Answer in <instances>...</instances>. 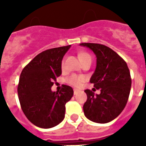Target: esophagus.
<instances>
[{
    "mask_svg": "<svg viewBox=\"0 0 146 146\" xmlns=\"http://www.w3.org/2000/svg\"><path fill=\"white\" fill-rule=\"evenodd\" d=\"M79 90L76 89H73V93H74V95H76V94H78V92H79Z\"/></svg>",
    "mask_w": 146,
    "mask_h": 146,
    "instance_id": "1",
    "label": "esophagus"
}]
</instances>
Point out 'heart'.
<instances>
[{"label":"heart","mask_w":146,"mask_h":146,"mask_svg":"<svg viewBox=\"0 0 146 146\" xmlns=\"http://www.w3.org/2000/svg\"><path fill=\"white\" fill-rule=\"evenodd\" d=\"M79 58H80V61L83 62L84 60L87 59H89L91 58V56L89 54L86 52H80L79 53ZM62 67L64 66V61L62 62ZM85 78L82 76H77V75H72L71 76L68 78L67 80V82L70 83L72 86H74L76 87H80L82 86V83L84 82Z\"/></svg>","instance_id":"obj_1"}]
</instances>
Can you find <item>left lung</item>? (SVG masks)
Returning a JSON list of instances; mask_svg holds the SVG:
<instances>
[{"label": "left lung", "mask_w": 146, "mask_h": 146, "mask_svg": "<svg viewBox=\"0 0 146 146\" xmlns=\"http://www.w3.org/2000/svg\"><path fill=\"white\" fill-rule=\"evenodd\" d=\"M96 54V68L90 79L101 93L95 95L86 89L87 100L83 105L89 120L106 123L114 120L124 109L129 98L132 80L127 63L113 50L104 44L81 43Z\"/></svg>", "instance_id": "8db88e82"}]
</instances>
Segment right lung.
Segmentation results:
<instances>
[{"label": "right lung", "mask_w": 146, "mask_h": 146, "mask_svg": "<svg viewBox=\"0 0 146 146\" xmlns=\"http://www.w3.org/2000/svg\"><path fill=\"white\" fill-rule=\"evenodd\" d=\"M71 45L42 51L23 68L17 88L21 108L29 121L48 129L63 121L65 104L73 96L70 86L64 85L59 92L51 91L56 78L61 75L63 57Z\"/></svg>", "instance_id": "1"}]
</instances>
